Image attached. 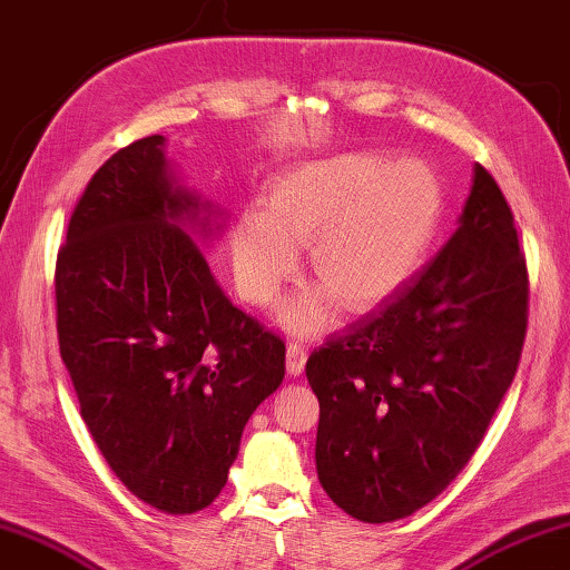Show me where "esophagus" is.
Wrapping results in <instances>:
<instances>
[{
	"label": "esophagus",
	"mask_w": 570,
	"mask_h": 570,
	"mask_svg": "<svg viewBox=\"0 0 570 570\" xmlns=\"http://www.w3.org/2000/svg\"><path fill=\"white\" fill-rule=\"evenodd\" d=\"M306 357H309V350H306L302 342H288V345H286V370H288V375H299L304 365H306Z\"/></svg>",
	"instance_id": "obj_1"
}]
</instances>
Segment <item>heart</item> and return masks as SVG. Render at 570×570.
<instances>
[{
	"label": "heart",
	"instance_id": "b5f03b06",
	"mask_svg": "<svg viewBox=\"0 0 570 570\" xmlns=\"http://www.w3.org/2000/svg\"><path fill=\"white\" fill-rule=\"evenodd\" d=\"M441 218V183L429 165L360 151L312 161L278 177L266 210L240 213L233 266L243 299L276 302L294 276L296 246L309 248V274L342 306H365L411 274ZM320 296L288 306L294 327L317 324Z\"/></svg>",
	"mask_w": 570,
	"mask_h": 570
}]
</instances>
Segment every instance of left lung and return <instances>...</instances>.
<instances>
[{
  "label": "left lung",
  "mask_w": 570,
  "mask_h": 570,
  "mask_svg": "<svg viewBox=\"0 0 570 570\" xmlns=\"http://www.w3.org/2000/svg\"><path fill=\"white\" fill-rule=\"evenodd\" d=\"M528 292L510 205L476 165L446 246L306 360L320 401L317 474L337 508L393 522L456 480L518 373Z\"/></svg>",
  "instance_id": "8db88e82"
}]
</instances>
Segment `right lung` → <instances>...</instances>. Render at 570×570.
<instances>
[{
	"instance_id": "add662e5",
	"label": "right lung",
	"mask_w": 570,
	"mask_h": 570,
	"mask_svg": "<svg viewBox=\"0 0 570 570\" xmlns=\"http://www.w3.org/2000/svg\"><path fill=\"white\" fill-rule=\"evenodd\" d=\"M165 137L106 159L56 261L60 357L108 466L141 502L193 514L228 482L250 413L284 381L282 334L233 304L167 177Z\"/></svg>"
}]
</instances>
